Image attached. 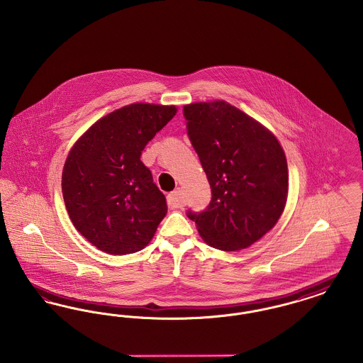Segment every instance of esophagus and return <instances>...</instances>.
Instances as JSON below:
<instances>
[{
  "label": "esophagus",
  "instance_id": "1",
  "mask_svg": "<svg viewBox=\"0 0 363 363\" xmlns=\"http://www.w3.org/2000/svg\"><path fill=\"white\" fill-rule=\"evenodd\" d=\"M181 196H182V191L181 189H175L172 193H169L167 196V204L169 207L177 208L181 203Z\"/></svg>",
  "mask_w": 363,
  "mask_h": 363
}]
</instances>
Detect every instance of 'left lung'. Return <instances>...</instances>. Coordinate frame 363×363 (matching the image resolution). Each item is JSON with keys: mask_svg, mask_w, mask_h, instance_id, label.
Masks as SVG:
<instances>
[{"mask_svg": "<svg viewBox=\"0 0 363 363\" xmlns=\"http://www.w3.org/2000/svg\"><path fill=\"white\" fill-rule=\"evenodd\" d=\"M184 114L212 190L207 209L188 216L209 246L246 249L274 228L286 207L284 151L268 128L225 101L185 104Z\"/></svg>", "mask_w": 363, "mask_h": 363, "instance_id": "obj_1", "label": "left lung"}]
</instances>
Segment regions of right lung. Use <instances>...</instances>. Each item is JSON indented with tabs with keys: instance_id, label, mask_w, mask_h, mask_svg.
Listing matches in <instances>:
<instances>
[{
	"instance_id": "add662e5",
	"label": "right lung",
	"mask_w": 363,
	"mask_h": 363,
	"mask_svg": "<svg viewBox=\"0 0 363 363\" xmlns=\"http://www.w3.org/2000/svg\"><path fill=\"white\" fill-rule=\"evenodd\" d=\"M177 111L174 104L123 106L70 148L61 181L65 207L76 230L104 253L144 249L166 216V197L140 156Z\"/></svg>"
}]
</instances>
